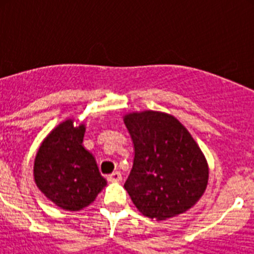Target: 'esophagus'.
I'll return each mask as SVG.
<instances>
[{
    "mask_svg": "<svg viewBox=\"0 0 254 254\" xmlns=\"http://www.w3.org/2000/svg\"><path fill=\"white\" fill-rule=\"evenodd\" d=\"M121 179H122V174L120 172H113L108 176V181L109 182H120Z\"/></svg>",
    "mask_w": 254,
    "mask_h": 254,
    "instance_id": "34e87169",
    "label": "esophagus"
}]
</instances>
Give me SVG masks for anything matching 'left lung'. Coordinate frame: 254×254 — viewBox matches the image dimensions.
<instances>
[{"label": "left lung", "instance_id": "1", "mask_svg": "<svg viewBox=\"0 0 254 254\" xmlns=\"http://www.w3.org/2000/svg\"><path fill=\"white\" fill-rule=\"evenodd\" d=\"M134 147L133 167L125 183L143 216L167 220L201 198L208 165L201 149L176 117L154 111L126 114Z\"/></svg>", "mask_w": 254, "mask_h": 254}]
</instances>
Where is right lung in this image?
Listing matches in <instances>:
<instances>
[{"label":"right lung","instance_id":"right-lung-1","mask_svg":"<svg viewBox=\"0 0 254 254\" xmlns=\"http://www.w3.org/2000/svg\"><path fill=\"white\" fill-rule=\"evenodd\" d=\"M85 125L73 120L58 125L44 138L34 161L38 188L58 207L78 211L90 205L107 181L95 158L82 146Z\"/></svg>","mask_w":254,"mask_h":254}]
</instances>
